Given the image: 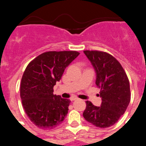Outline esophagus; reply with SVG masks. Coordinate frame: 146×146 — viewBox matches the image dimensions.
<instances>
[{
	"instance_id": "esophagus-1",
	"label": "esophagus",
	"mask_w": 146,
	"mask_h": 146,
	"mask_svg": "<svg viewBox=\"0 0 146 146\" xmlns=\"http://www.w3.org/2000/svg\"><path fill=\"white\" fill-rule=\"evenodd\" d=\"M77 99H78V98H76V97L70 98V100H71V101H73V100H77Z\"/></svg>"
}]
</instances>
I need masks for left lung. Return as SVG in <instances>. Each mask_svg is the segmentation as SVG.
<instances>
[{"instance_id":"obj_1","label":"left lung","mask_w":146,"mask_h":146,"mask_svg":"<svg viewBox=\"0 0 146 146\" xmlns=\"http://www.w3.org/2000/svg\"><path fill=\"white\" fill-rule=\"evenodd\" d=\"M96 74V84L100 88V106L86 101L83 115L95 126H112L124 114L131 100L129 80L119 62L111 55L97 50H84Z\"/></svg>"}]
</instances>
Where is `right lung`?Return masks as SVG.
I'll return each instance as SVG.
<instances>
[{"label":"right lung","instance_id":"obj_1","mask_svg":"<svg viewBox=\"0 0 146 146\" xmlns=\"http://www.w3.org/2000/svg\"><path fill=\"white\" fill-rule=\"evenodd\" d=\"M79 54L77 51L46 52L25 68L21 79V98L27 115L38 128L53 129L67 115L70 100L53 94V86Z\"/></svg>","mask_w":146,"mask_h":146}]
</instances>
